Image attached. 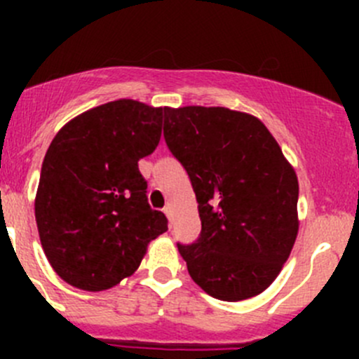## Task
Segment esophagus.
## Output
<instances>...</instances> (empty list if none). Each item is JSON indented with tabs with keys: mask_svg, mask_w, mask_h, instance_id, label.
I'll return each instance as SVG.
<instances>
[{
	"mask_svg": "<svg viewBox=\"0 0 359 359\" xmlns=\"http://www.w3.org/2000/svg\"><path fill=\"white\" fill-rule=\"evenodd\" d=\"M163 212H165V215L166 217H168V220H170V224H172L173 222V208H172V206H165V210H163Z\"/></svg>",
	"mask_w": 359,
	"mask_h": 359,
	"instance_id": "34e87169",
	"label": "esophagus"
}]
</instances>
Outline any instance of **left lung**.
<instances>
[{"mask_svg": "<svg viewBox=\"0 0 359 359\" xmlns=\"http://www.w3.org/2000/svg\"><path fill=\"white\" fill-rule=\"evenodd\" d=\"M165 140L193 184L196 243L177 245L198 287L226 302L276 280L299 233V180L262 121L227 107L165 111Z\"/></svg>", "mask_w": 359, "mask_h": 359, "instance_id": "left-lung-1", "label": "left lung"}]
</instances>
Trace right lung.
Listing matches in <instances>:
<instances>
[{"mask_svg": "<svg viewBox=\"0 0 359 359\" xmlns=\"http://www.w3.org/2000/svg\"><path fill=\"white\" fill-rule=\"evenodd\" d=\"M166 107L119 99L81 112L53 137L34 200L39 240L64 281L102 292L132 276L168 229L147 203L139 159L161 139Z\"/></svg>", "mask_w": 359, "mask_h": 359, "instance_id": "right-lung-1", "label": "right lung"}]
</instances>
